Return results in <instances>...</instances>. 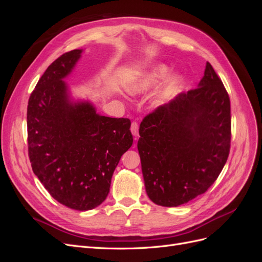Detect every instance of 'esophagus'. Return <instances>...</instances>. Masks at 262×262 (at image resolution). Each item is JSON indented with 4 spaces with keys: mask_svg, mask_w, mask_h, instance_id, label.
<instances>
[{
    "mask_svg": "<svg viewBox=\"0 0 262 262\" xmlns=\"http://www.w3.org/2000/svg\"><path fill=\"white\" fill-rule=\"evenodd\" d=\"M131 132L134 137L139 136V124L137 121H133L131 123Z\"/></svg>",
    "mask_w": 262,
    "mask_h": 262,
    "instance_id": "obj_1",
    "label": "esophagus"
}]
</instances>
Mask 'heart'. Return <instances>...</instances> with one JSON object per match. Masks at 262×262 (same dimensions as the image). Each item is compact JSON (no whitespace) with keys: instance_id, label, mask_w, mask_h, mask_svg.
Masks as SVG:
<instances>
[{"instance_id":"1","label":"heart","mask_w":262,"mask_h":262,"mask_svg":"<svg viewBox=\"0 0 262 262\" xmlns=\"http://www.w3.org/2000/svg\"><path fill=\"white\" fill-rule=\"evenodd\" d=\"M168 72H169V69L166 66H157L150 70L149 72L144 74L143 76H141L136 83H133L131 91L133 93H143L150 89H153L154 86H156L162 80H164L166 76H167ZM180 86H181V77L178 75L171 76L167 81V83H166L165 87L161 93V98L163 100L171 98L173 95L178 93V91L180 90Z\"/></svg>"}]
</instances>
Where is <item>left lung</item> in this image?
<instances>
[{"label": "left lung", "mask_w": 262, "mask_h": 262, "mask_svg": "<svg viewBox=\"0 0 262 262\" xmlns=\"http://www.w3.org/2000/svg\"><path fill=\"white\" fill-rule=\"evenodd\" d=\"M231 119L228 93L209 62L199 87L146 115L138 149L149 199L178 207L208 191L227 161Z\"/></svg>", "instance_id": "obj_1"}]
</instances>
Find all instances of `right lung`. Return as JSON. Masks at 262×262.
Listing matches in <instances>:
<instances>
[{"mask_svg":"<svg viewBox=\"0 0 262 262\" xmlns=\"http://www.w3.org/2000/svg\"><path fill=\"white\" fill-rule=\"evenodd\" d=\"M82 50L63 53L45 71L27 106L28 156L55 200L87 211L109 193L113 173L133 138L126 118L99 116L89 102L71 104L62 81Z\"/></svg>","mask_w":262,"mask_h":262,"instance_id":"1","label":"right lung"}]
</instances>
